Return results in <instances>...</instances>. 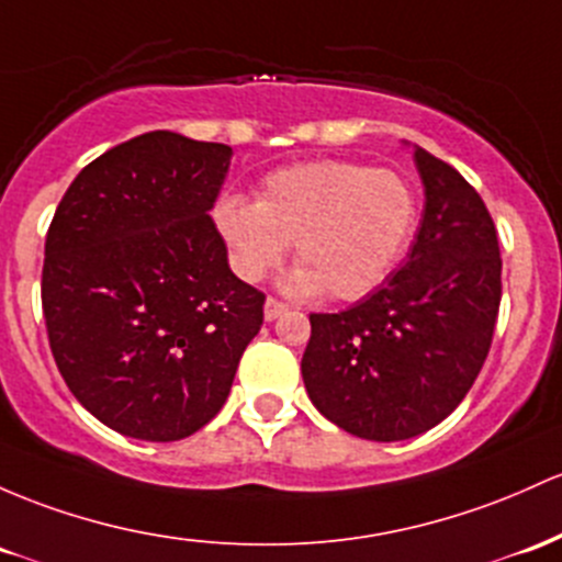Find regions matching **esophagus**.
Masks as SVG:
<instances>
[{
  "instance_id": "esophagus-1",
  "label": "esophagus",
  "mask_w": 562,
  "mask_h": 562,
  "mask_svg": "<svg viewBox=\"0 0 562 562\" xmlns=\"http://www.w3.org/2000/svg\"><path fill=\"white\" fill-rule=\"evenodd\" d=\"M285 310H288V306L280 304L277 299H267V304H263V319L271 323V319H277L280 314H285Z\"/></svg>"
}]
</instances>
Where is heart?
Wrapping results in <instances>:
<instances>
[{"mask_svg":"<svg viewBox=\"0 0 562 562\" xmlns=\"http://www.w3.org/2000/svg\"><path fill=\"white\" fill-rule=\"evenodd\" d=\"M416 221V194L400 172L341 159L280 168L263 178L256 202L224 196L213 207L239 280L261 282L295 245L301 263L282 280L295 299L373 293L408 250Z\"/></svg>","mask_w":562,"mask_h":562,"instance_id":"1","label":"heart"}]
</instances>
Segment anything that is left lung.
Returning a JSON list of instances; mask_svg holds the SVG:
<instances>
[{
	"mask_svg": "<svg viewBox=\"0 0 562 562\" xmlns=\"http://www.w3.org/2000/svg\"><path fill=\"white\" fill-rule=\"evenodd\" d=\"M424 213L408 258L338 314H310L301 375L312 405L349 435L411 440L472 390L502 301L496 226L459 170L413 146Z\"/></svg>",
	"mask_w": 562,
	"mask_h": 562,
	"instance_id": "obj_1",
	"label": "left lung"
}]
</instances>
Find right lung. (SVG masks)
I'll return each mask as SVG.
<instances>
[{
	"instance_id": "obj_1",
	"label": "right lung",
	"mask_w": 562,
	"mask_h": 562,
	"mask_svg": "<svg viewBox=\"0 0 562 562\" xmlns=\"http://www.w3.org/2000/svg\"><path fill=\"white\" fill-rule=\"evenodd\" d=\"M232 149L151 131L79 172L45 239L42 312L74 397L149 442L224 408L263 293L234 277L211 211Z\"/></svg>"
}]
</instances>
